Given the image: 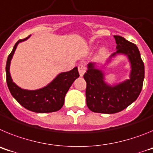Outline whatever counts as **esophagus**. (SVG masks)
<instances>
[{
	"mask_svg": "<svg viewBox=\"0 0 153 153\" xmlns=\"http://www.w3.org/2000/svg\"><path fill=\"white\" fill-rule=\"evenodd\" d=\"M78 70H79V75H80V76H83V74H85V72H86V66H85V64H83V63L79 64V66H78Z\"/></svg>",
	"mask_w": 153,
	"mask_h": 153,
	"instance_id": "34e87169",
	"label": "esophagus"
}]
</instances>
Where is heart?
I'll list each match as a JSON object with an SVG mask.
<instances>
[{
    "instance_id": "b5f03b06",
    "label": "heart",
    "mask_w": 153,
    "mask_h": 153,
    "mask_svg": "<svg viewBox=\"0 0 153 153\" xmlns=\"http://www.w3.org/2000/svg\"><path fill=\"white\" fill-rule=\"evenodd\" d=\"M106 52V49L104 48V47H102V48H101L100 51V54H103L104 53Z\"/></svg>"
}]
</instances>
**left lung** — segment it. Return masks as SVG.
<instances>
[{
  "label": "left lung",
  "mask_w": 153,
  "mask_h": 153,
  "mask_svg": "<svg viewBox=\"0 0 153 153\" xmlns=\"http://www.w3.org/2000/svg\"><path fill=\"white\" fill-rule=\"evenodd\" d=\"M114 38L117 51L106 63L117 54L126 55L130 63L129 79L117 85H109L104 80L102 70L96 68L95 63H89L83 77L86 82V105L94 113L111 114L122 111L136 100L143 88L145 69L138 47L123 36L116 35Z\"/></svg>",
  "instance_id": "obj_1"
}]
</instances>
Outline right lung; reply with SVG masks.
<instances>
[{"instance_id": "right-lung-1", "label": "right lung", "mask_w": 153, "mask_h": 153, "mask_svg": "<svg viewBox=\"0 0 153 153\" xmlns=\"http://www.w3.org/2000/svg\"><path fill=\"white\" fill-rule=\"evenodd\" d=\"M30 36L19 40L7 57L6 63V79L11 95L21 106L35 113H52L62 108L66 93L76 78L79 76L77 67L68 72L60 73L46 86L39 90H28L21 89L13 82L10 74V65L13 55L19 43L27 40Z\"/></svg>"}]
</instances>
